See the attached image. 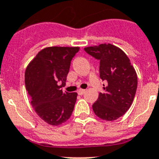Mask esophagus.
<instances>
[{"label": "esophagus", "instance_id": "1", "mask_svg": "<svg viewBox=\"0 0 159 159\" xmlns=\"http://www.w3.org/2000/svg\"><path fill=\"white\" fill-rule=\"evenodd\" d=\"M85 93V89H78V93L79 95H82V94H84Z\"/></svg>", "mask_w": 159, "mask_h": 159}]
</instances>
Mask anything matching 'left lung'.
<instances>
[{
  "label": "left lung",
  "mask_w": 159,
  "mask_h": 159,
  "mask_svg": "<svg viewBox=\"0 0 159 159\" xmlns=\"http://www.w3.org/2000/svg\"><path fill=\"white\" fill-rule=\"evenodd\" d=\"M84 50L100 61V78L106 82L92 107L101 119L114 121L125 114L134 98L138 78L123 51L111 44L86 47ZM105 86V85H103Z\"/></svg>",
  "instance_id": "1"
}]
</instances>
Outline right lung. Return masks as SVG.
<instances>
[{
	"instance_id": "right-lung-1",
	"label": "right lung",
	"mask_w": 159,
	"mask_h": 159,
	"mask_svg": "<svg viewBox=\"0 0 159 159\" xmlns=\"http://www.w3.org/2000/svg\"><path fill=\"white\" fill-rule=\"evenodd\" d=\"M78 47H48L29 64L25 83L30 102L40 118L49 125H57L70 118L77 93H63L71 61Z\"/></svg>"
}]
</instances>
